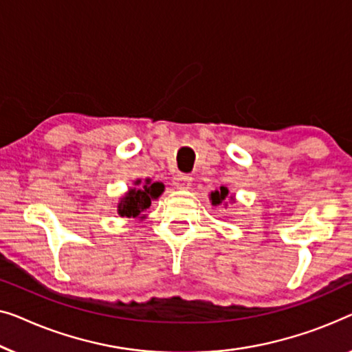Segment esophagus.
Here are the masks:
<instances>
[{"mask_svg":"<svg viewBox=\"0 0 352 352\" xmlns=\"http://www.w3.org/2000/svg\"><path fill=\"white\" fill-rule=\"evenodd\" d=\"M191 182H192V177L188 175V174H177L174 177V185L178 190H188V188L191 186Z\"/></svg>","mask_w":352,"mask_h":352,"instance_id":"34e87169","label":"esophagus"}]
</instances>
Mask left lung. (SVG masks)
Returning a JSON list of instances; mask_svg holds the SVG:
<instances>
[{"instance_id": "left-lung-1", "label": "left lung", "mask_w": 352, "mask_h": 352, "mask_svg": "<svg viewBox=\"0 0 352 352\" xmlns=\"http://www.w3.org/2000/svg\"><path fill=\"white\" fill-rule=\"evenodd\" d=\"M228 197H230V190H228L226 186H220V190H215L210 192V201L214 206H221V204L226 206Z\"/></svg>"}]
</instances>
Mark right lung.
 Instances as JSON below:
<instances>
[{"label":"right lung","mask_w":352,"mask_h":352,"mask_svg":"<svg viewBox=\"0 0 352 352\" xmlns=\"http://www.w3.org/2000/svg\"><path fill=\"white\" fill-rule=\"evenodd\" d=\"M137 188H131L121 201L118 202V214L126 219H145L143 212L151 206L153 199H157L164 191V185L160 182H151L146 178L142 185V180L133 183Z\"/></svg>","instance_id":"add662e5"}]
</instances>
